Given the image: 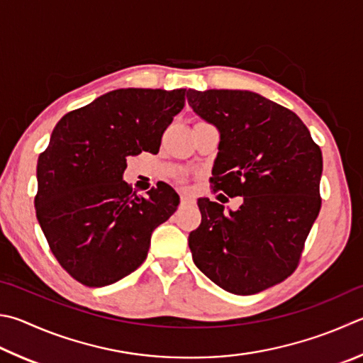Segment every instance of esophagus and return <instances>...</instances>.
Listing matches in <instances>:
<instances>
[{
    "label": "esophagus",
    "instance_id": "obj_1",
    "mask_svg": "<svg viewBox=\"0 0 363 363\" xmlns=\"http://www.w3.org/2000/svg\"><path fill=\"white\" fill-rule=\"evenodd\" d=\"M192 201H194V199L189 194H181V204H189Z\"/></svg>",
    "mask_w": 363,
    "mask_h": 363
}]
</instances>
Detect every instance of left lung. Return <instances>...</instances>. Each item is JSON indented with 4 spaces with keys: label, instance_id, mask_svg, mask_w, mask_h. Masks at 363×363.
I'll return each instance as SVG.
<instances>
[{
    "label": "left lung",
    "instance_id": "left-lung-1",
    "mask_svg": "<svg viewBox=\"0 0 363 363\" xmlns=\"http://www.w3.org/2000/svg\"><path fill=\"white\" fill-rule=\"evenodd\" d=\"M187 101L219 130L213 190L242 196L240 209L228 213L199 200L192 259L223 291H265L295 272L320 211V147L298 116L254 91L189 89Z\"/></svg>",
    "mask_w": 363,
    "mask_h": 363
}]
</instances>
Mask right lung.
<instances>
[{"instance_id":"right-lung-1","label":"right lung","mask_w":363,"mask_h":363,"mask_svg":"<svg viewBox=\"0 0 363 363\" xmlns=\"http://www.w3.org/2000/svg\"><path fill=\"white\" fill-rule=\"evenodd\" d=\"M186 89H118L60 118L39 155L36 217L52 254L89 287L114 284L146 260L150 235L179 195L157 184L138 196L123 181L127 157L157 154Z\"/></svg>"}]
</instances>
